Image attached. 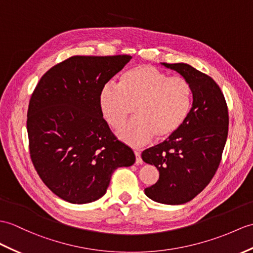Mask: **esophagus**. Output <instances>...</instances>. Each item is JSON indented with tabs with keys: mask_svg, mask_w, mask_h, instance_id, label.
Returning a JSON list of instances; mask_svg holds the SVG:
<instances>
[{
	"mask_svg": "<svg viewBox=\"0 0 253 253\" xmlns=\"http://www.w3.org/2000/svg\"><path fill=\"white\" fill-rule=\"evenodd\" d=\"M134 155H136V164H142V158L139 151H134Z\"/></svg>",
	"mask_w": 253,
	"mask_h": 253,
	"instance_id": "esophagus-1",
	"label": "esophagus"
}]
</instances>
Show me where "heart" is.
Returning <instances> with one entry per match:
<instances>
[{
	"mask_svg": "<svg viewBox=\"0 0 253 253\" xmlns=\"http://www.w3.org/2000/svg\"><path fill=\"white\" fill-rule=\"evenodd\" d=\"M193 89L183 76H168L149 64H141L123 74L119 86L105 84L99 92V108L103 119L121 128L131 115L136 117L119 131V137L130 145L167 140L189 117Z\"/></svg>",
	"mask_w": 253,
	"mask_h": 253,
	"instance_id": "1",
	"label": "heart"
}]
</instances>
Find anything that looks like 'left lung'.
<instances>
[{
    "label": "left lung",
    "mask_w": 253,
    "mask_h": 253,
    "mask_svg": "<svg viewBox=\"0 0 253 253\" xmlns=\"http://www.w3.org/2000/svg\"><path fill=\"white\" fill-rule=\"evenodd\" d=\"M190 82L193 89L189 117L172 137L142 152V160L158 172L145 195L168 205L197 196L212 180L222 160L228 133V109L219 85L186 63H163Z\"/></svg>",
    "instance_id": "1"
}]
</instances>
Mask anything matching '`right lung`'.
<instances>
[{
	"label": "right lung",
	"mask_w": 253,
	"mask_h": 253,
	"mask_svg": "<svg viewBox=\"0 0 253 253\" xmlns=\"http://www.w3.org/2000/svg\"><path fill=\"white\" fill-rule=\"evenodd\" d=\"M129 55L73 56L50 68L29 102L27 130L33 166L45 185L71 204L102 197L119 167L136 161L99 108L101 88Z\"/></svg>",
	"instance_id": "1"
}]
</instances>
